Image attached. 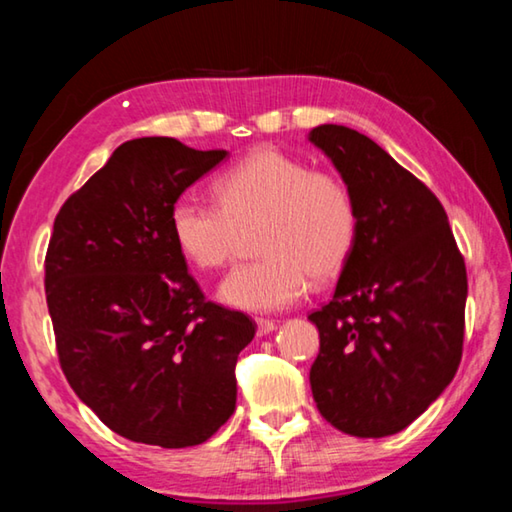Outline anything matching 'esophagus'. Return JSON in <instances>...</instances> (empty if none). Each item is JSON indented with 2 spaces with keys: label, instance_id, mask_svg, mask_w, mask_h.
<instances>
[{
  "label": "esophagus",
  "instance_id": "1",
  "mask_svg": "<svg viewBox=\"0 0 512 512\" xmlns=\"http://www.w3.org/2000/svg\"><path fill=\"white\" fill-rule=\"evenodd\" d=\"M277 329L275 320H268V318H257V336H266L271 334Z\"/></svg>",
  "mask_w": 512,
  "mask_h": 512
}]
</instances>
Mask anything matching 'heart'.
I'll return each mask as SVG.
<instances>
[{
  "label": "heart",
  "mask_w": 512,
  "mask_h": 512,
  "mask_svg": "<svg viewBox=\"0 0 512 512\" xmlns=\"http://www.w3.org/2000/svg\"><path fill=\"white\" fill-rule=\"evenodd\" d=\"M214 203L180 196L169 210L171 237L201 271L235 257L241 232L255 227L264 257L225 277L219 298L230 307L268 314L296 302L309 275L329 280L343 271L357 244L359 210L350 185L332 171L273 146L250 151L212 180Z\"/></svg>",
  "instance_id": "obj_1"
}]
</instances>
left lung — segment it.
<instances>
[{
  "mask_svg": "<svg viewBox=\"0 0 512 512\" xmlns=\"http://www.w3.org/2000/svg\"><path fill=\"white\" fill-rule=\"evenodd\" d=\"M309 140L341 171L359 210L334 298L309 314L320 334L311 393L339 431L393 436L427 411L461 363L465 259L436 194L370 137L323 124Z\"/></svg>",
  "mask_w": 512,
  "mask_h": 512,
  "instance_id": "left-lung-1",
  "label": "left lung"
}]
</instances>
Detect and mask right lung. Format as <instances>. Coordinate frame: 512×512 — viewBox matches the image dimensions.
Segmentation results:
<instances>
[{
	"label": "right lung",
	"instance_id": "add662e5",
	"mask_svg": "<svg viewBox=\"0 0 512 512\" xmlns=\"http://www.w3.org/2000/svg\"><path fill=\"white\" fill-rule=\"evenodd\" d=\"M225 155L124 142L56 214L45 293L60 368L135 443L201 445L235 413L237 357L257 325L205 298L169 228L173 201Z\"/></svg>",
	"mask_w": 512,
	"mask_h": 512
}]
</instances>
